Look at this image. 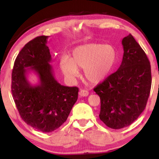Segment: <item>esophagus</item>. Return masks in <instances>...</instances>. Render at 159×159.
Returning <instances> with one entry per match:
<instances>
[{
    "label": "esophagus",
    "mask_w": 159,
    "mask_h": 159,
    "mask_svg": "<svg viewBox=\"0 0 159 159\" xmlns=\"http://www.w3.org/2000/svg\"><path fill=\"white\" fill-rule=\"evenodd\" d=\"M79 95L80 97H86L89 95V92L85 90H81L80 91Z\"/></svg>",
    "instance_id": "1"
}]
</instances>
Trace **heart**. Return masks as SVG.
I'll use <instances>...</instances> for the list:
<instances>
[{
	"mask_svg": "<svg viewBox=\"0 0 159 159\" xmlns=\"http://www.w3.org/2000/svg\"><path fill=\"white\" fill-rule=\"evenodd\" d=\"M117 52L111 45L89 43L75 48L71 58L64 57L60 61L61 69L69 79L79 75V69H84V76L92 83L103 81L116 64Z\"/></svg>",
	"mask_w": 159,
	"mask_h": 159,
	"instance_id": "1",
	"label": "heart"
}]
</instances>
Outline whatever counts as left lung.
I'll use <instances>...</instances> for the list:
<instances>
[{
  "mask_svg": "<svg viewBox=\"0 0 159 159\" xmlns=\"http://www.w3.org/2000/svg\"><path fill=\"white\" fill-rule=\"evenodd\" d=\"M121 44L119 69L94 88L101 98L100 119L114 129L128 127L144 111L152 82L148 58L133 36L125 37Z\"/></svg>",
  "mask_w": 159,
  "mask_h": 159,
  "instance_id": "left-lung-1",
  "label": "left lung"
}]
</instances>
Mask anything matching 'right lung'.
Listing matches in <instances>:
<instances>
[{
	"instance_id": "obj_1",
	"label": "right lung",
	"mask_w": 159,
	"mask_h": 159,
	"mask_svg": "<svg viewBox=\"0 0 159 159\" xmlns=\"http://www.w3.org/2000/svg\"><path fill=\"white\" fill-rule=\"evenodd\" d=\"M48 38L37 37L24 46L15 60L11 77L13 98L21 117L43 132H53L66 121L79 92L77 87L61 85L54 77ZM31 71L38 76V84L28 80Z\"/></svg>"
}]
</instances>
